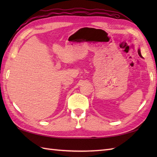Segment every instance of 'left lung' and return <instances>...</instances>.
Returning <instances> with one entry per match:
<instances>
[{"instance_id":"1","label":"left lung","mask_w":157,"mask_h":157,"mask_svg":"<svg viewBox=\"0 0 157 157\" xmlns=\"http://www.w3.org/2000/svg\"><path fill=\"white\" fill-rule=\"evenodd\" d=\"M138 55L141 56V57H142V55H141V53H140V50H138Z\"/></svg>"}]
</instances>
